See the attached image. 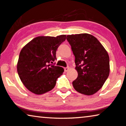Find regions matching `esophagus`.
I'll return each mask as SVG.
<instances>
[{
  "label": "esophagus",
  "instance_id": "34e87169",
  "mask_svg": "<svg viewBox=\"0 0 126 126\" xmlns=\"http://www.w3.org/2000/svg\"><path fill=\"white\" fill-rule=\"evenodd\" d=\"M64 69V71L65 72H67L69 70V67H65V68Z\"/></svg>",
  "mask_w": 126,
  "mask_h": 126
}]
</instances>
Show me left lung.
<instances>
[{
  "label": "left lung",
  "instance_id": "8db88e82",
  "mask_svg": "<svg viewBox=\"0 0 126 126\" xmlns=\"http://www.w3.org/2000/svg\"><path fill=\"white\" fill-rule=\"evenodd\" d=\"M66 38L75 56V69L78 74L72 82L74 88L82 94H94L102 87L109 76V54L92 35H68Z\"/></svg>",
  "mask_w": 126,
  "mask_h": 126
}]
</instances>
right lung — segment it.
I'll return each instance as SVG.
<instances>
[{"instance_id":"right-lung-1","label":"right lung","mask_w":126,"mask_h":126,"mask_svg":"<svg viewBox=\"0 0 126 126\" xmlns=\"http://www.w3.org/2000/svg\"><path fill=\"white\" fill-rule=\"evenodd\" d=\"M66 35L35 38L23 47L19 54L17 71L23 84L31 93L41 95L51 91L64 69L55 66L56 51Z\"/></svg>"}]
</instances>
